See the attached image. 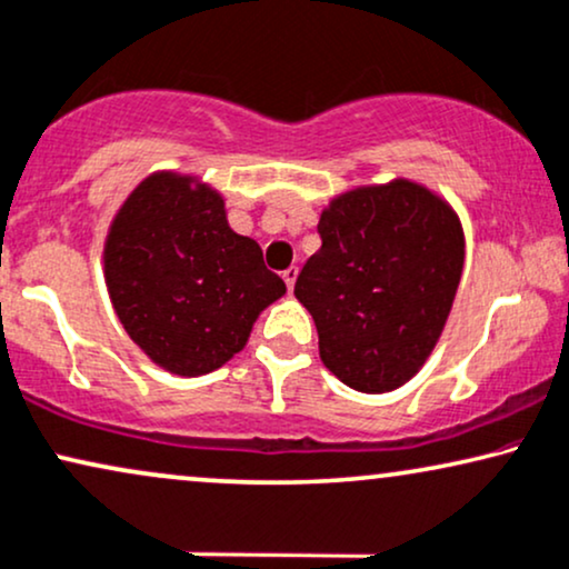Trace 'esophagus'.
<instances>
[{
  "label": "esophagus",
  "instance_id": "1",
  "mask_svg": "<svg viewBox=\"0 0 569 569\" xmlns=\"http://www.w3.org/2000/svg\"><path fill=\"white\" fill-rule=\"evenodd\" d=\"M297 276H299V268H286L283 270V280H286V286H289V291H293V283H297Z\"/></svg>",
  "mask_w": 569,
  "mask_h": 569
}]
</instances>
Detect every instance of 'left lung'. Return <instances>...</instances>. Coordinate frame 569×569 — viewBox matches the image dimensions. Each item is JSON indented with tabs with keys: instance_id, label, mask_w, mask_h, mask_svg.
I'll list each match as a JSON object with an SVG mask.
<instances>
[{
	"instance_id": "8db88e82",
	"label": "left lung",
	"mask_w": 569,
	"mask_h": 569,
	"mask_svg": "<svg viewBox=\"0 0 569 569\" xmlns=\"http://www.w3.org/2000/svg\"><path fill=\"white\" fill-rule=\"evenodd\" d=\"M322 247L297 278L320 359L362 393L405 386L428 362L455 305L465 231L428 186L393 178L338 193L320 212Z\"/></svg>"
}]
</instances>
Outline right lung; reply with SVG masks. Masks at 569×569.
Listing matches in <instances>:
<instances>
[{
    "label": "right lung",
    "mask_w": 569,
    "mask_h": 569,
    "mask_svg": "<svg viewBox=\"0 0 569 569\" xmlns=\"http://www.w3.org/2000/svg\"><path fill=\"white\" fill-rule=\"evenodd\" d=\"M104 283L126 333L172 376L197 378L247 347L286 283L260 243L228 226L226 199L197 176L160 170L120 204L104 239Z\"/></svg>",
    "instance_id": "1"
}]
</instances>
